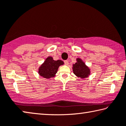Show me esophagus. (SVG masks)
<instances>
[{
	"label": "esophagus",
	"instance_id": "1",
	"mask_svg": "<svg viewBox=\"0 0 126 126\" xmlns=\"http://www.w3.org/2000/svg\"><path fill=\"white\" fill-rule=\"evenodd\" d=\"M64 64L66 65H68V61H64Z\"/></svg>",
	"mask_w": 126,
	"mask_h": 126
}]
</instances>
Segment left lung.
I'll return each mask as SVG.
<instances>
[{
  "mask_svg": "<svg viewBox=\"0 0 126 126\" xmlns=\"http://www.w3.org/2000/svg\"><path fill=\"white\" fill-rule=\"evenodd\" d=\"M73 72L77 77L84 79L87 78L91 74L90 68L86 65L82 59L77 58L76 63L72 65Z\"/></svg>",
  "mask_w": 126,
  "mask_h": 126,
  "instance_id": "obj_1",
  "label": "left lung"
}]
</instances>
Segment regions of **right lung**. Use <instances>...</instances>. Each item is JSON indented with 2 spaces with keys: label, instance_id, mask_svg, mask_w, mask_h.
Returning a JSON list of instances; mask_svg holds the SVG:
<instances>
[{
  "label": "right lung",
  "instance_id": "add662e5",
  "mask_svg": "<svg viewBox=\"0 0 126 126\" xmlns=\"http://www.w3.org/2000/svg\"><path fill=\"white\" fill-rule=\"evenodd\" d=\"M64 64L61 60L54 61L52 57L49 56L38 68V73L45 79H49L54 77L57 73L59 67Z\"/></svg>",
  "mask_w": 126,
  "mask_h": 126
}]
</instances>
